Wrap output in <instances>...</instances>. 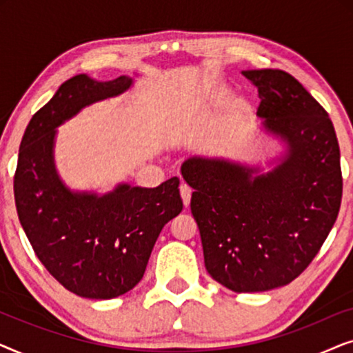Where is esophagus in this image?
Returning a JSON list of instances; mask_svg holds the SVG:
<instances>
[{"instance_id":"esophagus-1","label":"esophagus","mask_w":353,"mask_h":353,"mask_svg":"<svg viewBox=\"0 0 353 353\" xmlns=\"http://www.w3.org/2000/svg\"><path fill=\"white\" fill-rule=\"evenodd\" d=\"M180 194H181V199H183V204H185V207L190 205V202H191V188L186 186V185H181L180 186Z\"/></svg>"}]
</instances>
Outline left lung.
Segmentation results:
<instances>
[{"mask_svg": "<svg viewBox=\"0 0 353 353\" xmlns=\"http://www.w3.org/2000/svg\"><path fill=\"white\" fill-rule=\"evenodd\" d=\"M259 90L262 128L284 144L273 168L192 157L181 175L207 272L234 292L286 286L305 270L339 214L341 152L327 112L288 72L243 70Z\"/></svg>", "mask_w": 353, "mask_h": 353, "instance_id": "obj_1", "label": "left lung"}]
</instances>
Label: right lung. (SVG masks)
<instances>
[{"label": "right lung", "instance_id": "add662e5", "mask_svg": "<svg viewBox=\"0 0 353 353\" xmlns=\"http://www.w3.org/2000/svg\"><path fill=\"white\" fill-rule=\"evenodd\" d=\"M133 79L64 81L27 125L19 149L14 197L37 257L65 289L86 299H114L141 281L163 226L183 210L176 176L157 188L120 183L112 191H74L54 162L57 128L81 109L123 94Z\"/></svg>", "mask_w": 353, "mask_h": 353}]
</instances>
